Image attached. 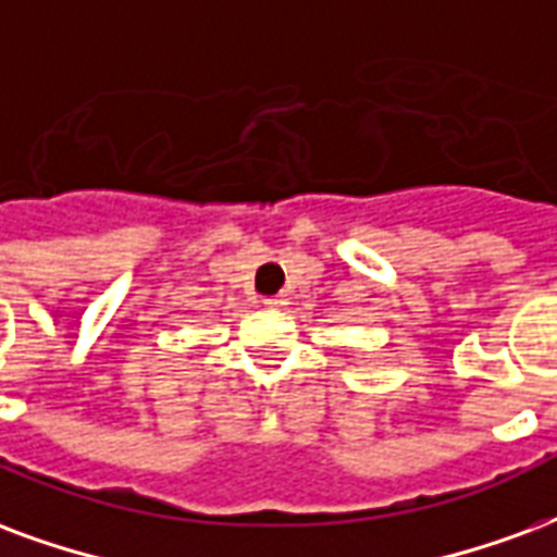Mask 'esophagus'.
Instances as JSON below:
<instances>
[{
  "instance_id": "34e87169",
  "label": "esophagus",
  "mask_w": 557,
  "mask_h": 557,
  "mask_svg": "<svg viewBox=\"0 0 557 557\" xmlns=\"http://www.w3.org/2000/svg\"><path fill=\"white\" fill-rule=\"evenodd\" d=\"M262 304H265V307H271V310H277V307H283L286 300H283V295H271V298H265Z\"/></svg>"
}]
</instances>
